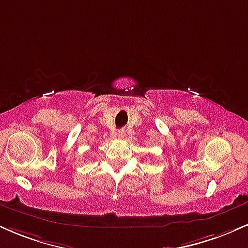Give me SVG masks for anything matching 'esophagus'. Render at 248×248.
Masks as SVG:
<instances>
[{"label": "esophagus", "mask_w": 248, "mask_h": 248, "mask_svg": "<svg viewBox=\"0 0 248 248\" xmlns=\"http://www.w3.org/2000/svg\"><path fill=\"white\" fill-rule=\"evenodd\" d=\"M124 136H126V132H124V129L118 130V137H119V139H124Z\"/></svg>", "instance_id": "esophagus-1"}]
</instances>
